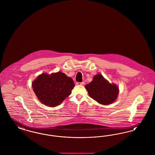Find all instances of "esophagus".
<instances>
[{
    "label": "esophagus",
    "instance_id": "obj_1",
    "mask_svg": "<svg viewBox=\"0 0 155 155\" xmlns=\"http://www.w3.org/2000/svg\"><path fill=\"white\" fill-rule=\"evenodd\" d=\"M76 84H77V85H83L84 84V82H77Z\"/></svg>",
    "mask_w": 155,
    "mask_h": 155
}]
</instances>
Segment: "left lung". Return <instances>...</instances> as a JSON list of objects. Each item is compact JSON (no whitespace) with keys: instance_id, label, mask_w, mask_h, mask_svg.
Wrapping results in <instances>:
<instances>
[{"instance_id":"1","label":"left lung","mask_w":155,"mask_h":155,"mask_svg":"<svg viewBox=\"0 0 155 155\" xmlns=\"http://www.w3.org/2000/svg\"><path fill=\"white\" fill-rule=\"evenodd\" d=\"M85 87L89 96L102 104L113 103L118 96V87L115 84H110L101 74L95 75L93 80Z\"/></svg>"}]
</instances>
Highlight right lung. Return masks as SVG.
I'll return each mask as SVG.
<instances>
[{"label": "right lung", "mask_w": 155, "mask_h": 155, "mask_svg": "<svg viewBox=\"0 0 155 155\" xmlns=\"http://www.w3.org/2000/svg\"><path fill=\"white\" fill-rule=\"evenodd\" d=\"M32 88L38 99L46 106L59 105L71 94L75 84L64 73L42 74L32 82Z\"/></svg>", "instance_id": "right-lung-1"}]
</instances>
